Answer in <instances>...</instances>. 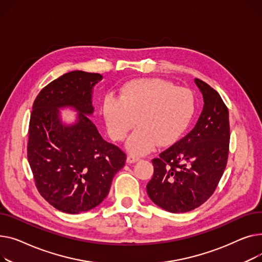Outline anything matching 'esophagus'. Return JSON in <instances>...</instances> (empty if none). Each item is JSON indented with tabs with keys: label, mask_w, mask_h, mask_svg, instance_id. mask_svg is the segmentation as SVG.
<instances>
[{
	"label": "esophagus",
	"mask_w": 262,
	"mask_h": 262,
	"mask_svg": "<svg viewBox=\"0 0 262 262\" xmlns=\"http://www.w3.org/2000/svg\"><path fill=\"white\" fill-rule=\"evenodd\" d=\"M138 161H140V158L132 156V155H129L128 158H127V163H129V164H133V163H136Z\"/></svg>",
	"instance_id": "esophagus-1"
}]
</instances>
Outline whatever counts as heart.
I'll return each mask as SVG.
<instances>
[{
	"instance_id": "heart-1",
	"label": "heart",
	"mask_w": 262,
	"mask_h": 262,
	"mask_svg": "<svg viewBox=\"0 0 262 262\" xmlns=\"http://www.w3.org/2000/svg\"><path fill=\"white\" fill-rule=\"evenodd\" d=\"M195 107L191 91L161 78H141L122 85L119 98L105 97L102 114L115 142L124 141L137 125L127 147L133 155L143 156L157 145L176 144L191 124Z\"/></svg>"
}]
</instances>
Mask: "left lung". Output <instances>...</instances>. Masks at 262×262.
I'll list each match as a JSON object with an SVG mask.
<instances>
[{
	"label": "left lung",
	"mask_w": 262,
	"mask_h": 262,
	"mask_svg": "<svg viewBox=\"0 0 262 262\" xmlns=\"http://www.w3.org/2000/svg\"><path fill=\"white\" fill-rule=\"evenodd\" d=\"M194 83L204 105L194 128L152 160V179L147 184L151 201L169 212H186L213 193L228 157V110L217 91L200 79Z\"/></svg>",
	"instance_id": "obj_1"
}]
</instances>
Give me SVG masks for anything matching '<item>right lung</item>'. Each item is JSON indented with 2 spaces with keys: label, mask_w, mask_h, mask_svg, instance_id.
Masks as SVG:
<instances>
[{
  "label": "right lung",
  "mask_w": 262,
  "mask_h": 262,
  "mask_svg": "<svg viewBox=\"0 0 262 262\" xmlns=\"http://www.w3.org/2000/svg\"><path fill=\"white\" fill-rule=\"evenodd\" d=\"M102 79L96 73L73 71L41 90L30 115L27 158L40 194L67 213L98 206L110 191L126 155L104 141L89 118L94 113L93 89ZM77 112L68 124L59 110Z\"/></svg>",
  "instance_id": "1"
}]
</instances>
